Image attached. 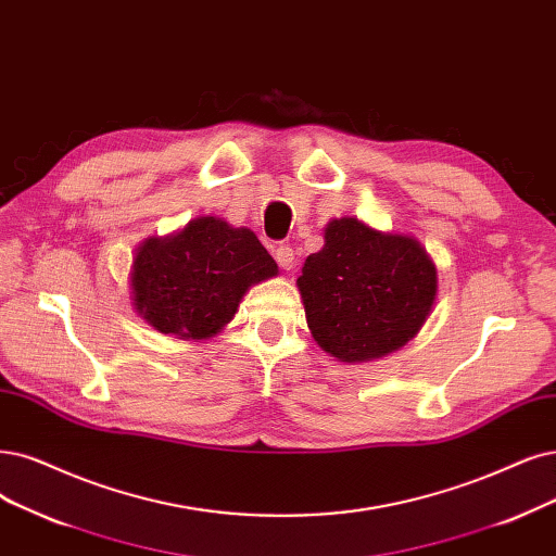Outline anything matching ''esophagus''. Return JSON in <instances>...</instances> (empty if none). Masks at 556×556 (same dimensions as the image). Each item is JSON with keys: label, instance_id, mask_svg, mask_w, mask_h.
Here are the masks:
<instances>
[{"label": "esophagus", "instance_id": "34e87169", "mask_svg": "<svg viewBox=\"0 0 556 556\" xmlns=\"http://www.w3.org/2000/svg\"><path fill=\"white\" fill-rule=\"evenodd\" d=\"M275 258L277 263L283 267V270H291L295 265V254H293V247L291 244H279L275 250Z\"/></svg>", "mask_w": 556, "mask_h": 556}]
</instances>
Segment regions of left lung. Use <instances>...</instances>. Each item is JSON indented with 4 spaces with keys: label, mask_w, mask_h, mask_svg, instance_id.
Segmentation results:
<instances>
[{
    "label": "left lung",
    "mask_w": 556,
    "mask_h": 556,
    "mask_svg": "<svg viewBox=\"0 0 556 556\" xmlns=\"http://www.w3.org/2000/svg\"><path fill=\"white\" fill-rule=\"evenodd\" d=\"M298 286L323 351L341 362H368L421 330L438 273L417 240L343 217L327 224L325 247L304 261Z\"/></svg>",
    "instance_id": "obj_1"
}]
</instances>
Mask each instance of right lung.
<instances>
[{
    "instance_id": "1",
    "label": "right lung",
    "mask_w": 556,
    "mask_h": 556,
    "mask_svg": "<svg viewBox=\"0 0 556 556\" xmlns=\"http://www.w3.org/2000/svg\"><path fill=\"white\" fill-rule=\"evenodd\" d=\"M277 263L250 229L199 217L167 240L143 242L132 265L137 312L162 334L205 339L229 323L252 283Z\"/></svg>"
}]
</instances>
